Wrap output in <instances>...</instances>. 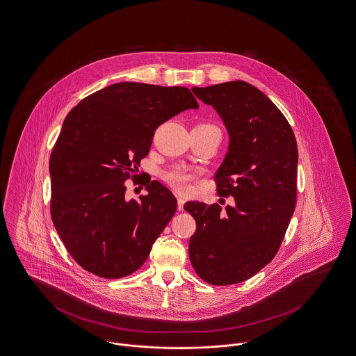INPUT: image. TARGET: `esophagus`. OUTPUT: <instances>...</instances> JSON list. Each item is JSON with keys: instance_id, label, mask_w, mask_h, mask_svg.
I'll use <instances>...</instances> for the list:
<instances>
[{"instance_id": "34e87169", "label": "esophagus", "mask_w": 356, "mask_h": 356, "mask_svg": "<svg viewBox=\"0 0 356 356\" xmlns=\"http://www.w3.org/2000/svg\"><path fill=\"white\" fill-rule=\"evenodd\" d=\"M178 211H184V205H185V200L184 198H181V197H178Z\"/></svg>"}]
</instances>
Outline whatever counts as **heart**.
Instances as JSON below:
<instances>
[{
    "label": "heart",
    "mask_w": 356,
    "mask_h": 356,
    "mask_svg": "<svg viewBox=\"0 0 356 356\" xmlns=\"http://www.w3.org/2000/svg\"><path fill=\"white\" fill-rule=\"evenodd\" d=\"M165 179L174 189L181 193H188L191 189L194 174L185 168H172L165 174Z\"/></svg>",
    "instance_id": "1"
}]
</instances>
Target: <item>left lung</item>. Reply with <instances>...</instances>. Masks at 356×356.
I'll use <instances>...</instances> for the list:
<instances>
[{
  "label": "left lung",
  "instance_id": "1",
  "mask_svg": "<svg viewBox=\"0 0 356 356\" xmlns=\"http://www.w3.org/2000/svg\"><path fill=\"white\" fill-rule=\"evenodd\" d=\"M222 120L228 152L214 181L235 205L185 204L197 224L189 257L201 280L243 282L274 259L296 208L298 149L291 127L274 102L244 81L193 88Z\"/></svg>",
  "mask_w": 356,
  "mask_h": 356
}]
</instances>
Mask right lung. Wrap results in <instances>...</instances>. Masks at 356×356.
I'll use <instances>...</instances> for the list:
<instances>
[{"instance_id":"right-lung-1","label":"right lung","mask_w":356,"mask_h":356,"mask_svg":"<svg viewBox=\"0 0 356 356\" xmlns=\"http://www.w3.org/2000/svg\"><path fill=\"white\" fill-rule=\"evenodd\" d=\"M186 109H198L186 88L120 82L83 98L63 121L49 158L51 217L86 271L116 280L147 261L177 200L158 181L139 201L127 200L125 181L156 128Z\"/></svg>"}]
</instances>
